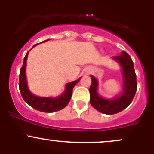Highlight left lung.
Instances as JSON below:
<instances>
[{"label":"left lung","mask_w":154,"mask_h":154,"mask_svg":"<svg viewBox=\"0 0 154 154\" xmlns=\"http://www.w3.org/2000/svg\"><path fill=\"white\" fill-rule=\"evenodd\" d=\"M113 59L119 63L123 71L124 92L122 95L114 100H106L100 97L97 93L98 82L93 76H91L92 83L89 88L90 102L92 106L108 115L117 114L126 109L135 97L137 85L133 61L131 57L123 51L120 56H114Z\"/></svg>","instance_id":"1"}]
</instances>
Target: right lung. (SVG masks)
<instances>
[{
    "label": "right lung",
    "instance_id": "1",
    "mask_svg": "<svg viewBox=\"0 0 154 154\" xmlns=\"http://www.w3.org/2000/svg\"><path fill=\"white\" fill-rule=\"evenodd\" d=\"M47 40H45V41H47ZM37 45L38 44H35L33 47ZM28 53L29 51L26 53V56H24V62H23V65L20 69V73H19V87L23 99L33 109L39 111H42V112L52 113L61 110L63 108L66 107L69 102L72 95V90L75 85H77V82H79V79L74 81V82L68 83L66 85V91L63 92L61 96H59L58 98H42V97L35 96L32 94L30 91H29L27 88V84H26L25 69Z\"/></svg>",
    "mask_w": 154,
    "mask_h": 154
}]
</instances>
